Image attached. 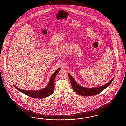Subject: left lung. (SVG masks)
Masks as SVG:
<instances>
[{
  "mask_svg": "<svg viewBox=\"0 0 126 126\" xmlns=\"http://www.w3.org/2000/svg\"><path fill=\"white\" fill-rule=\"evenodd\" d=\"M68 76H69L70 80L73 90L77 93L83 96H93L99 94L100 92L103 91L104 89L107 88L108 86H110L114 79V78H113L110 82H109L106 85H105L104 86L97 87H94V88H88L83 87L79 85L73 79V78H72V76L70 73H68Z\"/></svg>",
  "mask_w": 126,
  "mask_h": 126,
  "instance_id": "8db88e82",
  "label": "left lung"
}]
</instances>
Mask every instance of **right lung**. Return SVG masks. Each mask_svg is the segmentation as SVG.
Instances as JSON below:
<instances>
[{
    "label": "right lung",
    "instance_id": "obj_1",
    "mask_svg": "<svg viewBox=\"0 0 126 126\" xmlns=\"http://www.w3.org/2000/svg\"><path fill=\"white\" fill-rule=\"evenodd\" d=\"M60 69V68H59L54 72V74L51 76V78L50 79L48 86L43 89L38 90V91H26V90H21V89L17 88L16 86H14L19 91H21L22 93L26 94L27 96L31 97L32 98L42 99V98L49 96L53 94L54 92V79L56 77Z\"/></svg>",
    "mask_w": 126,
    "mask_h": 126
}]
</instances>
